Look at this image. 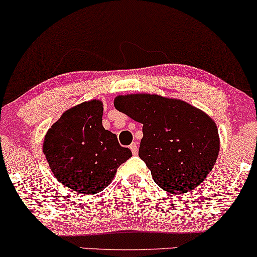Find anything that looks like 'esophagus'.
Wrapping results in <instances>:
<instances>
[{
	"mask_svg": "<svg viewBox=\"0 0 257 257\" xmlns=\"http://www.w3.org/2000/svg\"><path fill=\"white\" fill-rule=\"evenodd\" d=\"M130 149H131L132 154L136 155L137 153H138V146H137V143H136V142H132L131 144H130Z\"/></svg>",
	"mask_w": 257,
	"mask_h": 257,
	"instance_id": "esophagus-1",
	"label": "esophagus"
}]
</instances>
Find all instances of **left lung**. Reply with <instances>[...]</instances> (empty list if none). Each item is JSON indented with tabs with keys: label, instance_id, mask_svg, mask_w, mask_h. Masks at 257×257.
<instances>
[{
	"label": "left lung",
	"instance_id": "left-lung-1",
	"mask_svg": "<svg viewBox=\"0 0 257 257\" xmlns=\"http://www.w3.org/2000/svg\"><path fill=\"white\" fill-rule=\"evenodd\" d=\"M114 105L143 123L138 155L160 188L183 194L205 180L220 152L217 126L209 115L184 100L159 94L117 96Z\"/></svg>",
	"mask_w": 257,
	"mask_h": 257
}]
</instances>
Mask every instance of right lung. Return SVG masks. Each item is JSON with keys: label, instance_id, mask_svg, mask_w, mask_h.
I'll return each mask as SVG.
<instances>
[{"label": "right lung", "instance_id": "obj_1", "mask_svg": "<svg viewBox=\"0 0 257 257\" xmlns=\"http://www.w3.org/2000/svg\"><path fill=\"white\" fill-rule=\"evenodd\" d=\"M103 103L83 102L62 114L43 140V154L54 177L82 194L102 192L121 164L132 157L116 135L103 127Z\"/></svg>", "mask_w": 257, "mask_h": 257}]
</instances>
